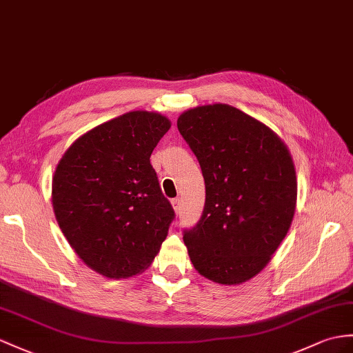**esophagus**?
Instances as JSON below:
<instances>
[{"label":"esophagus","instance_id":"1","mask_svg":"<svg viewBox=\"0 0 353 353\" xmlns=\"http://www.w3.org/2000/svg\"><path fill=\"white\" fill-rule=\"evenodd\" d=\"M172 206H174L175 212L178 214L179 211H181V199H174V201H172Z\"/></svg>","mask_w":353,"mask_h":353}]
</instances>
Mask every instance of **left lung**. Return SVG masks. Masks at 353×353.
I'll use <instances>...</instances> for the list:
<instances>
[{
	"instance_id": "8db88e82",
	"label": "left lung",
	"mask_w": 353,
	"mask_h": 353,
	"mask_svg": "<svg viewBox=\"0 0 353 353\" xmlns=\"http://www.w3.org/2000/svg\"><path fill=\"white\" fill-rule=\"evenodd\" d=\"M176 125L205 179L201 220L184 230L188 256L203 277L239 285L265 268L290 228L292 156L270 127L225 103L188 109Z\"/></svg>"
}]
</instances>
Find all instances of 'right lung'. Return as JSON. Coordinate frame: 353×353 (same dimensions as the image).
<instances>
[{
	"mask_svg": "<svg viewBox=\"0 0 353 353\" xmlns=\"http://www.w3.org/2000/svg\"><path fill=\"white\" fill-rule=\"evenodd\" d=\"M169 128L156 112H128L76 139L55 169L59 229L76 254L108 279L147 270L175 219L150 163Z\"/></svg>",
	"mask_w": 353,
	"mask_h": 353,
	"instance_id": "obj_1",
	"label": "right lung"
}]
</instances>
